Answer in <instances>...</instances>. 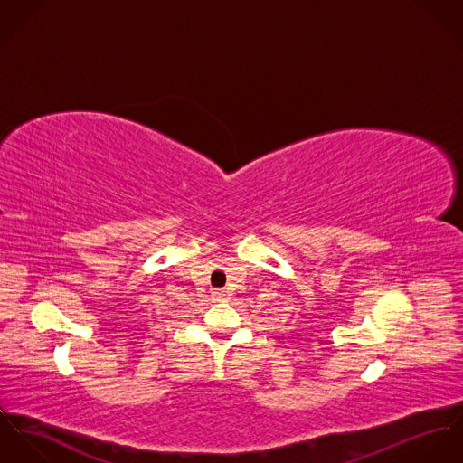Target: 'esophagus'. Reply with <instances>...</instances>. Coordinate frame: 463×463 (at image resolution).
I'll list each match as a JSON object with an SVG mask.
<instances>
[{
	"instance_id": "esophagus-1",
	"label": "esophagus",
	"mask_w": 463,
	"mask_h": 463,
	"mask_svg": "<svg viewBox=\"0 0 463 463\" xmlns=\"http://www.w3.org/2000/svg\"><path fill=\"white\" fill-rule=\"evenodd\" d=\"M212 298H213L214 301H222V299H225V292L220 290V288H214L213 292H212Z\"/></svg>"
}]
</instances>
